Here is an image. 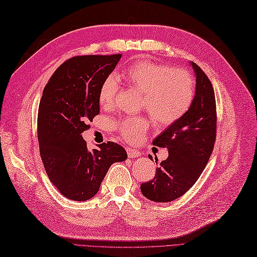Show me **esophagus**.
<instances>
[{"label": "esophagus", "mask_w": 257, "mask_h": 257, "mask_svg": "<svg viewBox=\"0 0 257 257\" xmlns=\"http://www.w3.org/2000/svg\"><path fill=\"white\" fill-rule=\"evenodd\" d=\"M127 154H128L129 158H137L141 155L138 150H135L132 148H127Z\"/></svg>", "instance_id": "34e87169"}]
</instances>
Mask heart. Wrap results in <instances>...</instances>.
Instances as JSON below:
<instances>
[{
    "instance_id": "heart-1",
    "label": "heart",
    "mask_w": 257,
    "mask_h": 257,
    "mask_svg": "<svg viewBox=\"0 0 257 257\" xmlns=\"http://www.w3.org/2000/svg\"><path fill=\"white\" fill-rule=\"evenodd\" d=\"M125 84L144 94L143 107L159 124H171L188 112L194 99V81L184 69H173L166 65L138 61L120 75ZM119 84L112 75L101 83L98 99L105 108L113 105ZM143 117H125L116 123L121 137L137 143L148 129Z\"/></svg>"
}]
</instances>
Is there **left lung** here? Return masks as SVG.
I'll use <instances>...</instances> for the list:
<instances>
[{
  "mask_svg": "<svg viewBox=\"0 0 257 257\" xmlns=\"http://www.w3.org/2000/svg\"><path fill=\"white\" fill-rule=\"evenodd\" d=\"M196 85L192 105L154 140L152 145L167 148L169 157L160 163L156 177L140 185L147 199L171 202L183 195L203 172L216 138L214 89L205 73L195 63Z\"/></svg>",
  "mask_w": 257,
  "mask_h": 257,
  "instance_id": "left-lung-1",
  "label": "left lung"
}]
</instances>
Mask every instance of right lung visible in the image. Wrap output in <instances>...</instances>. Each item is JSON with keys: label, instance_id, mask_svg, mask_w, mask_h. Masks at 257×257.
Instances as JSON below:
<instances>
[{"label": "right lung", "instance_id": "obj_1", "mask_svg": "<svg viewBox=\"0 0 257 257\" xmlns=\"http://www.w3.org/2000/svg\"><path fill=\"white\" fill-rule=\"evenodd\" d=\"M120 58L121 54L70 58L43 90L37 116L41 158L52 183L70 200L91 199L112 163L127 159L123 147L112 141L89 151L81 136L99 113L101 83Z\"/></svg>", "mask_w": 257, "mask_h": 257}]
</instances>
